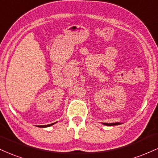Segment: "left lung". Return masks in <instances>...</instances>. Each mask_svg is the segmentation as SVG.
<instances>
[{"label": "left lung", "instance_id": "obj_1", "mask_svg": "<svg viewBox=\"0 0 158 158\" xmlns=\"http://www.w3.org/2000/svg\"><path fill=\"white\" fill-rule=\"evenodd\" d=\"M103 124L104 125H106V126H114V125H119V124H121V123H118V122H116V123H103Z\"/></svg>", "mask_w": 158, "mask_h": 158}]
</instances>
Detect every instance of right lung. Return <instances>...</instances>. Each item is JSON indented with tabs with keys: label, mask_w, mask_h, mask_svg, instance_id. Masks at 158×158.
I'll return each mask as SVG.
<instances>
[{
	"label": "right lung",
	"mask_w": 158,
	"mask_h": 158,
	"mask_svg": "<svg viewBox=\"0 0 158 158\" xmlns=\"http://www.w3.org/2000/svg\"><path fill=\"white\" fill-rule=\"evenodd\" d=\"M55 123H51V124H48V125H45V126H39L40 127H50V126H52L53 124H54Z\"/></svg>",
	"instance_id": "right-lung-1"
}]
</instances>
